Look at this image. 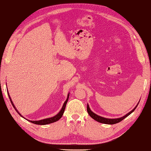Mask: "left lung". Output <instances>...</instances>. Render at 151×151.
<instances>
[{"instance_id":"obj_1","label":"left lung","mask_w":151,"mask_h":151,"mask_svg":"<svg viewBox=\"0 0 151 151\" xmlns=\"http://www.w3.org/2000/svg\"><path fill=\"white\" fill-rule=\"evenodd\" d=\"M138 104H139V103L137 104V105H138ZM137 105L136 106V107H135L134 109H132L130 112H129L128 114L124 115V116H122V117L118 118V119H106V118H104V117H101V116H98L96 114L94 113L93 111H92L90 109V108H89V106H88V104H87V112L88 113V115H90L93 119H94L95 121H96L101 122V123H103V124H116V123H118L119 122L122 121V120L125 119L126 117H127V116H128V115H130L131 113L133 112L135 109H136Z\"/></svg>"}]
</instances>
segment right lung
Returning <instances> with one entry per match:
<instances>
[{
  "mask_svg": "<svg viewBox=\"0 0 151 151\" xmlns=\"http://www.w3.org/2000/svg\"><path fill=\"white\" fill-rule=\"evenodd\" d=\"M8 96H9V98H10V101L11 103L12 104V106H13V107H14L15 110L17 112L18 114H19V115H21L20 113L18 112V111L16 109V108H15V107L14 106L13 102H12V101L11 100V98L10 96V95H9V93L8 92ZM68 98H69V94L68 95V97H67V99L65 101V102L64 103V105L62 107V109H61V110L60 111V112L58 113V114L57 115H55L54 116H53V117H51V118H48V119H43V120H40V121H29L30 122H31L32 123H34V124H39V125H45V124H50V123H52V122H56L57 121H58L61 117H62V116L63 115V113H64V109H65V107H66V103L68 100ZM22 117H23V116H22Z\"/></svg>",
  "mask_w": 151,
  "mask_h": 151,
  "instance_id": "1",
  "label": "right lung"
}]
</instances>
